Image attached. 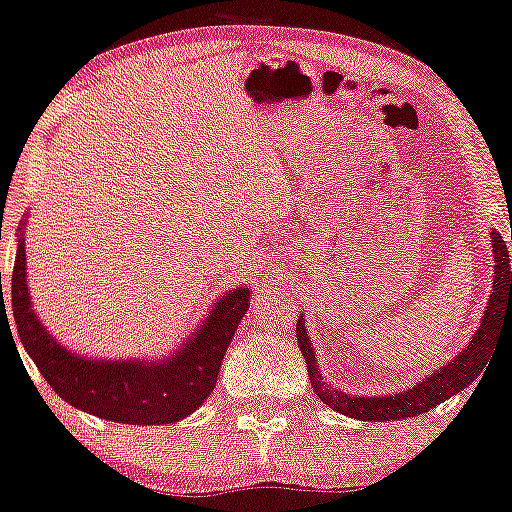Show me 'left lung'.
I'll return each mask as SVG.
<instances>
[{"label": "left lung", "mask_w": 512, "mask_h": 512, "mask_svg": "<svg viewBox=\"0 0 512 512\" xmlns=\"http://www.w3.org/2000/svg\"><path fill=\"white\" fill-rule=\"evenodd\" d=\"M512 240V236H510ZM491 245H493V291L489 298V305L484 310V320H481L477 334L472 337L464 349L455 358H450L445 366L433 370L424 380H419L411 390H402L397 395L385 397H351L342 390H334L332 385L325 383L322 378L320 366L315 361V351L310 346L308 330H305L303 315L296 322L298 346H301L305 363H308L310 383H313L315 395L327 404V407L339 411V414L351 416L358 421H399L411 419L416 414H424L438 407L440 402L455 395V392L464 390L479 378L489 363V351L493 342L498 339L501 332V322L505 315L512 317V272L508 260V248L501 233L493 228L491 231Z\"/></svg>", "instance_id": "1"}]
</instances>
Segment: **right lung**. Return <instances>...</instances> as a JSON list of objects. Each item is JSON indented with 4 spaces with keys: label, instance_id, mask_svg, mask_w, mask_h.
<instances>
[{
    "label": "right lung",
    "instance_id": "1",
    "mask_svg": "<svg viewBox=\"0 0 512 512\" xmlns=\"http://www.w3.org/2000/svg\"><path fill=\"white\" fill-rule=\"evenodd\" d=\"M19 233L14 274H11V310L23 349L33 358L40 375L72 407L105 421L132 426L175 424L214 390L228 344L238 322L248 313L250 291L233 289L211 305L199 330L163 361H120L72 354L45 330L35 315L26 281V248ZM2 291V279H0ZM2 313L4 291H2Z\"/></svg>",
    "mask_w": 512,
    "mask_h": 512
}]
</instances>
